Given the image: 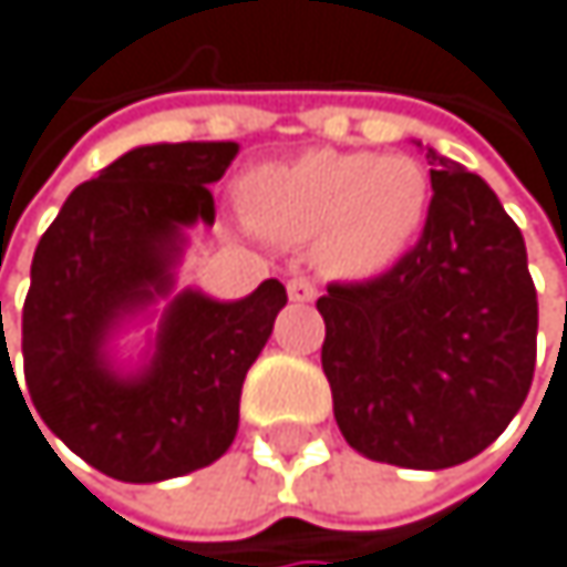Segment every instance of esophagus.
<instances>
[{"mask_svg":"<svg viewBox=\"0 0 567 567\" xmlns=\"http://www.w3.org/2000/svg\"><path fill=\"white\" fill-rule=\"evenodd\" d=\"M316 292H319V289H316V281H312L309 275L289 278V299H292V302H299V306H302V302H312Z\"/></svg>","mask_w":567,"mask_h":567,"instance_id":"esophagus-1","label":"esophagus"}]
</instances>
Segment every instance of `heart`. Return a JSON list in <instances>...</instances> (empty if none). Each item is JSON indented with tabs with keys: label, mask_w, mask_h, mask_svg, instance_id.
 Masks as SVG:
<instances>
[{
	"label": "heart",
	"mask_w": 567,
	"mask_h": 567,
	"mask_svg": "<svg viewBox=\"0 0 567 567\" xmlns=\"http://www.w3.org/2000/svg\"><path fill=\"white\" fill-rule=\"evenodd\" d=\"M248 228L278 245H316L336 275H379L419 238L432 185L409 155L309 148L248 168L235 185Z\"/></svg>",
	"instance_id": "heart-1"
}]
</instances>
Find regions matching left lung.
Returning <instances> with one entry per match:
<instances>
[{
  "label": "left lung",
  "instance_id": "left-lung-1",
  "mask_svg": "<svg viewBox=\"0 0 567 567\" xmlns=\"http://www.w3.org/2000/svg\"><path fill=\"white\" fill-rule=\"evenodd\" d=\"M422 238L379 278L332 281L322 369L336 422L365 458L439 472L485 452L535 375L538 296L525 238L498 195L425 152Z\"/></svg>",
  "mask_w": 567,
  "mask_h": 567
}]
</instances>
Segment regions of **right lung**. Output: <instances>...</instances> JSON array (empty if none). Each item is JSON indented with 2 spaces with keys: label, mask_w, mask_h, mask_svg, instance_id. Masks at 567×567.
<instances>
[{
  "label": "right lung",
  "mask_w": 567,
  "mask_h": 567,
  "mask_svg": "<svg viewBox=\"0 0 567 567\" xmlns=\"http://www.w3.org/2000/svg\"><path fill=\"white\" fill-rule=\"evenodd\" d=\"M235 155V142L132 148L82 182L35 245L22 306L25 385L45 429L109 478L165 482L221 458L238 432L245 372L289 302L278 278L238 302L185 289L138 375H115L105 359L112 329L172 292L182 228L215 221L208 185ZM2 365L12 372L6 352Z\"/></svg>",
  "instance_id": "obj_1"
}]
</instances>
